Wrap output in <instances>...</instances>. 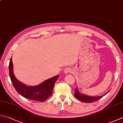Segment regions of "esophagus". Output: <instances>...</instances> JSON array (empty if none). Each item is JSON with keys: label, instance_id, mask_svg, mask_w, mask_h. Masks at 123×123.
I'll use <instances>...</instances> for the list:
<instances>
[{"label": "esophagus", "instance_id": "obj_1", "mask_svg": "<svg viewBox=\"0 0 123 123\" xmlns=\"http://www.w3.org/2000/svg\"><path fill=\"white\" fill-rule=\"evenodd\" d=\"M71 69H70V68H66L64 69V73L65 74H69V73H71Z\"/></svg>", "mask_w": 123, "mask_h": 123}]
</instances>
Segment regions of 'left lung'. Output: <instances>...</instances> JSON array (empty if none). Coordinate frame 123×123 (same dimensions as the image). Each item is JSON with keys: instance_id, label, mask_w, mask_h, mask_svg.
Instances as JSON below:
<instances>
[{"instance_id": "8db88e82", "label": "left lung", "mask_w": 123, "mask_h": 123, "mask_svg": "<svg viewBox=\"0 0 123 123\" xmlns=\"http://www.w3.org/2000/svg\"><path fill=\"white\" fill-rule=\"evenodd\" d=\"M107 93H105V94H104V95L106 94ZM74 96H75L76 98L79 100H80L81 101L85 102V103H91V102L96 101H98L99 99H100V98H101L102 97H103V96H100V97H89V96H87V95H83L80 93L78 92L77 88L75 89V91H74Z\"/></svg>"}]
</instances>
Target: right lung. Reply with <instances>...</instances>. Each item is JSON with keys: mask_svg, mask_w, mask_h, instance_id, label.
<instances>
[{"mask_svg": "<svg viewBox=\"0 0 123 123\" xmlns=\"http://www.w3.org/2000/svg\"><path fill=\"white\" fill-rule=\"evenodd\" d=\"M9 73L13 86L18 94L28 99L44 102L52 94L54 84L59 75L45 80L36 86H28L17 79L13 71V63L12 58L9 64Z\"/></svg>", "mask_w": 123, "mask_h": 123, "instance_id": "1", "label": "right lung"}]
</instances>
